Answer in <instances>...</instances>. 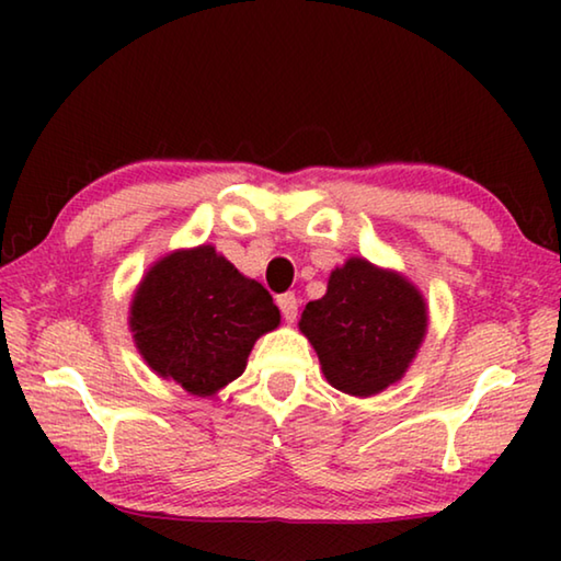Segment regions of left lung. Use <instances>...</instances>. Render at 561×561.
Masks as SVG:
<instances>
[{
    "label": "left lung",
    "instance_id": "obj_1",
    "mask_svg": "<svg viewBox=\"0 0 561 561\" xmlns=\"http://www.w3.org/2000/svg\"><path fill=\"white\" fill-rule=\"evenodd\" d=\"M277 324L270 291L244 279L210 244L160 260L130 307V329L148 366L195 396L242 376L254 341Z\"/></svg>",
    "mask_w": 561,
    "mask_h": 561
}]
</instances>
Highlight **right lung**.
Wrapping results in <instances>:
<instances>
[{
  "label": "right lung",
  "instance_id": "1",
  "mask_svg": "<svg viewBox=\"0 0 561 561\" xmlns=\"http://www.w3.org/2000/svg\"><path fill=\"white\" fill-rule=\"evenodd\" d=\"M301 331L331 386L374 396L398 381L413 360L425 334V307L398 274L354 257L331 274L324 297L307 304Z\"/></svg>",
  "mask_w": 561,
  "mask_h": 561
}]
</instances>
